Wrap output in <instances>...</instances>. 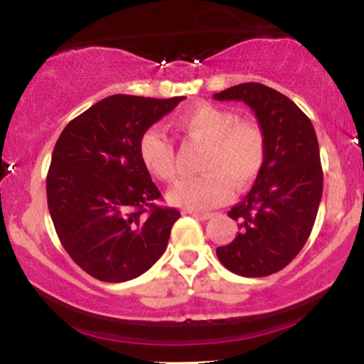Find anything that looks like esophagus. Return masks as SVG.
I'll use <instances>...</instances> for the list:
<instances>
[{"label": "esophagus", "mask_w": 364, "mask_h": 364, "mask_svg": "<svg viewBox=\"0 0 364 364\" xmlns=\"http://www.w3.org/2000/svg\"><path fill=\"white\" fill-rule=\"evenodd\" d=\"M188 214H191L193 217H196V219H200V220H208V219H212V212H198V210H190L188 212Z\"/></svg>", "instance_id": "obj_1"}]
</instances>
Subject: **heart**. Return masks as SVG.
I'll return each mask as SVG.
<instances>
[{"instance_id": "1", "label": "heart", "mask_w": 364, "mask_h": 364, "mask_svg": "<svg viewBox=\"0 0 364 364\" xmlns=\"http://www.w3.org/2000/svg\"><path fill=\"white\" fill-rule=\"evenodd\" d=\"M176 124L191 139L207 144L200 171L202 176L185 179L171 190L174 205L188 210H205L223 205L232 188L245 190L255 181L267 156L265 135L252 121H237L236 114L214 104H196L178 116ZM139 154L145 169L162 181L178 174L174 147L161 128L141 133Z\"/></svg>"}]
</instances>
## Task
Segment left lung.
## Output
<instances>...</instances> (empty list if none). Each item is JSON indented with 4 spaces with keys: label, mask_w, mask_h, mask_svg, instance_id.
I'll list each match as a JSON object with an SVG mask.
<instances>
[{
    "label": "left lung",
    "mask_w": 364,
    "mask_h": 364,
    "mask_svg": "<svg viewBox=\"0 0 364 364\" xmlns=\"http://www.w3.org/2000/svg\"><path fill=\"white\" fill-rule=\"evenodd\" d=\"M241 101L255 112L267 156L248 195L228 215L240 232L215 250L232 274L265 277L282 270L306 243L323 191L320 149L310 118L281 92L257 82L214 94Z\"/></svg>",
    "instance_id": "8db88e82"
}]
</instances>
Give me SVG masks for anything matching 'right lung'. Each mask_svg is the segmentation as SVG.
<instances>
[{
  "label": "right lung",
  "mask_w": 364,
  "mask_h": 364,
  "mask_svg": "<svg viewBox=\"0 0 364 364\" xmlns=\"http://www.w3.org/2000/svg\"><path fill=\"white\" fill-rule=\"evenodd\" d=\"M183 99L109 95L70 121L54 145L49 214L66 253L99 281L139 277L166 252L179 212L156 205L161 191L139 141Z\"/></svg>",
  "instance_id": "1"
}]
</instances>
